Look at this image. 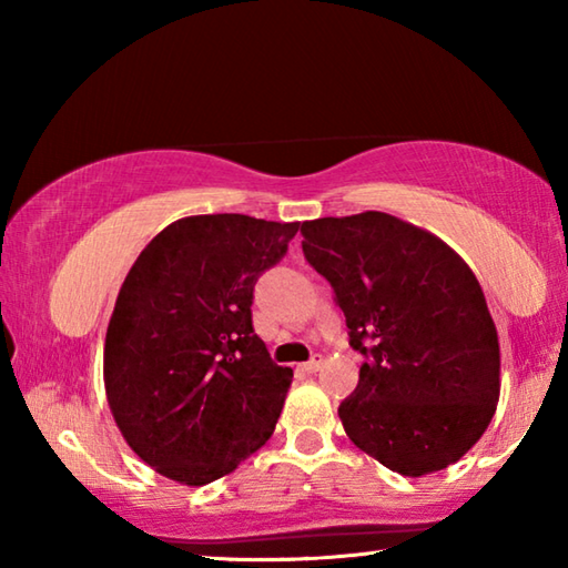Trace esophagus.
<instances>
[{
  "instance_id": "obj_1",
  "label": "esophagus",
  "mask_w": 568,
  "mask_h": 568,
  "mask_svg": "<svg viewBox=\"0 0 568 568\" xmlns=\"http://www.w3.org/2000/svg\"><path fill=\"white\" fill-rule=\"evenodd\" d=\"M321 368H323V358H321V355H315V358L303 363V371H305V373H318Z\"/></svg>"
}]
</instances>
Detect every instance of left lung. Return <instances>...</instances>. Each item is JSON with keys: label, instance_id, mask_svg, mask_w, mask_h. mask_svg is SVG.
I'll use <instances>...</instances> for the list:
<instances>
[{"label": "left lung", "instance_id": "left-lung-1", "mask_svg": "<svg viewBox=\"0 0 568 568\" xmlns=\"http://www.w3.org/2000/svg\"><path fill=\"white\" fill-rule=\"evenodd\" d=\"M365 363L338 416L355 446L403 476L448 468L484 436L501 393L498 333L456 250L388 213L301 225Z\"/></svg>", "mask_w": 568, "mask_h": 568}]
</instances>
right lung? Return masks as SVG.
Wrapping results in <instances>:
<instances>
[{"mask_svg": "<svg viewBox=\"0 0 568 568\" xmlns=\"http://www.w3.org/2000/svg\"><path fill=\"white\" fill-rule=\"evenodd\" d=\"M297 223L192 215L150 240L120 287L104 338V390L148 466L205 486L265 446L293 371L253 331L257 277Z\"/></svg>", "mask_w": 568, "mask_h": 568, "instance_id": "add662e5", "label": "right lung"}]
</instances>
